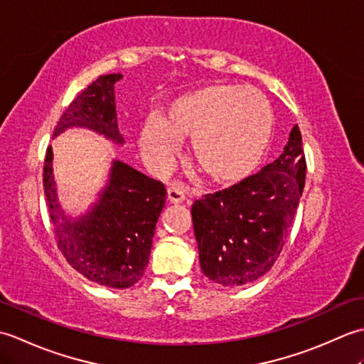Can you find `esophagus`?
Wrapping results in <instances>:
<instances>
[{"label": "esophagus", "mask_w": 364, "mask_h": 364, "mask_svg": "<svg viewBox=\"0 0 364 364\" xmlns=\"http://www.w3.org/2000/svg\"><path fill=\"white\" fill-rule=\"evenodd\" d=\"M186 188H184L183 184H172V186L167 189V198L170 203L184 202V200H186Z\"/></svg>", "instance_id": "esophagus-1"}]
</instances>
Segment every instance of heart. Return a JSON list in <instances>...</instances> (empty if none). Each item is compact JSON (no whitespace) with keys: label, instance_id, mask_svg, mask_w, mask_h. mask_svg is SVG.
Masks as SVG:
<instances>
[{"label":"heart","instance_id":"obj_1","mask_svg":"<svg viewBox=\"0 0 364 364\" xmlns=\"http://www.w3.org/2000/svg\"><path fill=\"white\" fill-rule=\"evenodd\" d=\"M272 114L259 92L250 87L211 86L178 98L164 119L150 117L141 133L144 156L166 167L191 137V158L210 180L219 184L241 181L264 154Z\"/></svg>","mask_w":364,"mask_h":364}]
</instances>
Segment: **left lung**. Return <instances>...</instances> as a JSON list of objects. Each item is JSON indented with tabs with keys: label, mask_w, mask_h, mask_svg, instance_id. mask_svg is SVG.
Masks as SVG:
<instances>
[{
	"label": "left lung",
	"mask_w": 364,
	"mask_h": 364,
	"mask_svg": "<svg viewBox=\"0 0 364 364\" xmlns=\"http://www.w3.org/2000/svg\"><path fill=\"white\" fill-rule=\"evenodd\" d=\"M306 161L297 125L274 162L192 205L200 267L214 283L242 286L274 266L288 239L305 186Z\"/></svg>",
	"instance_id": "obj_1"
}]
</instances>
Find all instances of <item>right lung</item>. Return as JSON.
<instances>
[{
    "label": "right lung",
    "mask_w": 364,
    "mask_h": 364,
    "mask_svg": "<svg viewBox=\"0 0 364 364\" xmlns=\"http://www.w3.org/2000/svg\"><path fill=\"white\" fill-rule=\"evenodd\" d=\"M120 73L103 75L76 95L60 115L53 137L81 127L123 144L117 125L114 84ZM53 150L46 149L43 189L59 250L87 280L125 289L141 280L149 264L154 228L166 203V188L122 161H112L109 181L86 215L72 220L59 205L53 176Z\"/></svg>",
    "instance_id": "right-lung-1"
}]
</instances>
